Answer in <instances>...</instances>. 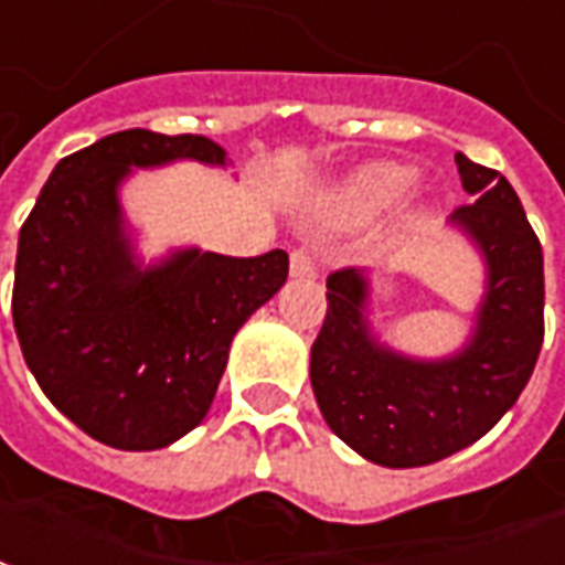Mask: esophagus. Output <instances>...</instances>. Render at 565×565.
Returning a JSON list of instances; mask_svg holds the SVG:
<instances>
[{
  "instance_id": "obj_1",
  "label": "esophagus",
  "mask_w": 565,
  "mask_h": 565,
  "mask_svg": "<svg viewBox=\"0 0 565 565\" xmlns=\"http://www.w3.org/2000/svg\"><path fill=\"white\" fill-rule=\"evenodd\" d=\"M316 274V258L313 252L307 249V246H298V249H291V276H307Z\"/></svg>"
}]
</instances>
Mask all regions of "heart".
<instances>
[{
  "label": "heart",
  "instance_id": "obj_1",
  "mask_svg": "<svg viewBox=\"0 0 565 565\" xmlns=\"http://www.w3.org/2000/svg\"><path fill=\"white\" fill-rule=\"evenodd\" d=\"M411 182H414V173L404 167H392V163L371 167L353 179V185L347 191V206H353L355 212H365V215L386 210L402 198Z\"/></svg>",
  "mask_w": 565,
  "mask_h": 565
}]
</instances>
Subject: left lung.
<instances>
[{
	"label": "left lung",
	"mask_w": 565,
	"mask_h": 565,
	"mask_svg": "<svg viewBox=\"0 0 565 565\" xmlns=\"http://www.w3.org/2000/svg\"><path fill=\"white\" fill-rule=\"evenodd\" d=\"M475 194L454 225L487 262L475 334L456 355L423 362L383 347L365 316L367 279L355 267L328 276V310L310 350L322 417L355 454L386 468H417L493 429L530 383L545 338V258L514 188L456 151Z\"/></svg>",
	"instance_id": "1"
}]
</instances>
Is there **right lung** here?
I'll use <instances>...</instances> for the list:
<instances>
[{
    "instance_id": "add662e5",
    "label": "right lung",
    "mask_w": 565,
    "mask_h": 565,
    "mask_svg": "<svg viewBox=\"0 0 565 565\" xmlns=\"http://www.w3.org/2000/svg\"><path fill=\"white\" fill-rule=\"evenodd\" d=\"M225 163L206 136L121 130L54 167L20 227L11 313L23 359L60 414L118 450H158L206 417L239 326L289 276L255 258L185 249L139 267L118 185L130 167Z\"/></svg>"
}]
</instances>
